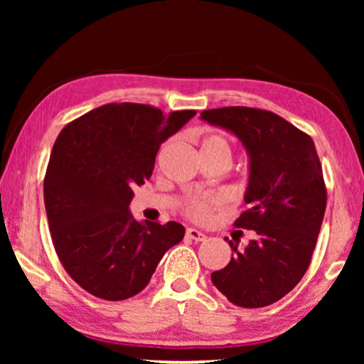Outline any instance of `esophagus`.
<instances>
[{"label":"esophagus","instance_id":"1","mask_svg":"<svg viewBox=\"0 0 364 364\" xmlns=\"http://www.w3.org/2000/svg\"><path fill=\"white\" fill-rule=\"evenodd\" d=\"M186 237L191 238V240H196V242H203V240H205V238H207L205 235H203L202 232L196 230V228H187Z\"/></svg>","mask_w":364,"mask_h":364}]
</instances>
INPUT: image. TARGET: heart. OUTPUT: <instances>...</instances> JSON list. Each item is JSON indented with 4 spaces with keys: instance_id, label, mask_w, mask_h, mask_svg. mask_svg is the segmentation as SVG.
<instances>
[{
    "instance_id": "1",
    "label": "heart",
    "mask_w": 364,
    "mask_h": 364,
    "mask_svg": "<svg viewBox=\"0 0 364 364\" xmlns=\"http://www.w3.org/2000/svg\"><path fill=\"white\" fill-rule=\"evenodd\" d=\"M202 152H213L220 154V156L227 157L228 161L232 159V146L230 142L227 141L225 137L222 136H207L202 141ZM215 200L213 198H188V200L183 203V213L187 217L193 218V220H203V218L208 217V213L212 212V208L215 207Z\"/></svg>"
}]
</instances>
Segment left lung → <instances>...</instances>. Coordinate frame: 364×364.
I'll use <instances>...</instances> for the list:
<instances>
[{
  "instance_id": "8db88e82",
  "label": "left lung",
  "mask_w": 364,
  "mask_h": 364,
  "mask_svg": "<svg viewBox=\"0 0 364 364\" xmlns=\"http://www.w3.org/2000/svg\"><path fill=\"white\" fill-rule=\"evenodd\" d=\"M200 117L235 134L250 156L247 208L233 225L257 232L243 250L228 240L232 258L212 273V283L237 306L272 305L306 273L325 215L326 186L315 144L265 109L218 107Z\"/></svg>"
}]
</instances>
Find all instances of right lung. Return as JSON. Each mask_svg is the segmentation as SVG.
<instances>
[{"instance_id":"add662e5","label":"right lung","mask_w":364,"mask_h":364,"mask_svg":"<svg viewBox=\"0 0 364 364\" xmlns=\"http://www.w3.org/2000/svg\"><path fill=\"white\" fill-rule=\"evenodd\" d=\"M196 114L164 116L149 104L111 102L59 132L44 176V207L59 262L91 295L109 301L137 295L183 238L177 222L134 220L129 203L134 188L151 178L161 144Z\"/></svg>"}]
</instances>
